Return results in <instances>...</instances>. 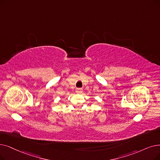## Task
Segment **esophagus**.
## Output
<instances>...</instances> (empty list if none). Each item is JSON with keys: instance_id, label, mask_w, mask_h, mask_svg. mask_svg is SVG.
I'll return each instance as SVG.
<instances>
[{"instance_id": "34e87169", "label": "esophagus", "mask_w": 160, "mask_h": 160, "mask_svg": "<svg viewBox=\"0 0 160 160\" xmlns=\"http://www.w3.org/2000/svg\"><path fill=\"white\" fill-rule=\"evenodd\" d=\"M76 92L77 93H82V92H83V91H82V89H80V88H78L77 89H76Z\"/></svg>"}]
</instances>
